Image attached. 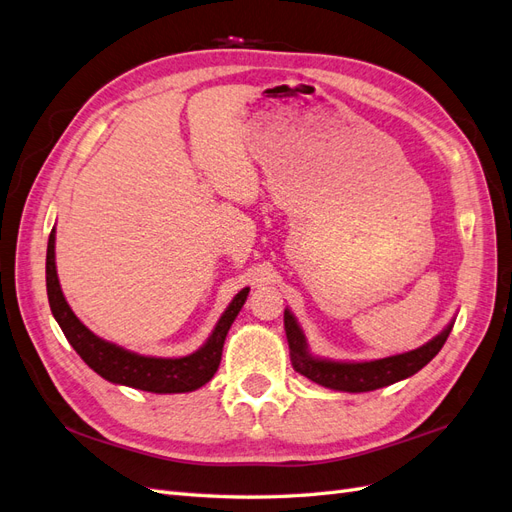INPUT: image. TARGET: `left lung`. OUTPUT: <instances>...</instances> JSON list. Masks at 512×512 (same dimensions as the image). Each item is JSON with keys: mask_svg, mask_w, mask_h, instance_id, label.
<instances>
[{"mask_svg": "<svg viewBox=\"0 0 512 512\" xmlns=\"http://www.w3.org/2000/svg\"><path fill=\"white\" fill-rule=\"evenodd\" d=\"M284 329L288 337L292 367L297 369L301 376L309 378L320 386H327V389H333V391L367 393V391L382 389V386H389L404 378H410L418 369H423L433 356L442 350L448 333L453 329V322L448 324L440 335L433 337L431 342H427L421 348L404 352V354L386 356V359H378V361H365V363H339V361L316 359V356L309 354L305 335L288 309L284 312Z\"/></svg>", "mask_w": 512, "mask_h": 512, "instance_id": "8db88e82", "label": "left lung"}]
</instances>
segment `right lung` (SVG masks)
Here are the masks:
<instances>
[{
	"label": "right lung",
	"instance_id": "obj_1",
	"mask_svg": "<svg viewBox=\"0 0 512 512\" xmlns=\"http://www.w3.org/2000/svg\"><path fill=\"white\" fill-rule=\"evenodd\" d=\"M247 292H250V288H243L232 299L203 348L196 350L194 354L181 356V359H156V356L128 352L111 342H104V339L91 333L74 316L57 280L55 228L51 230L49 247H46V294H49L51 312L70 346L104 380L149 393H190L213 378L222 361L224 339L228 335L230 324L235 322L237 314L241 312Z\"/></svg>",
	"mask_w": 512,
	"mask_h": 512
}]
</instances>
